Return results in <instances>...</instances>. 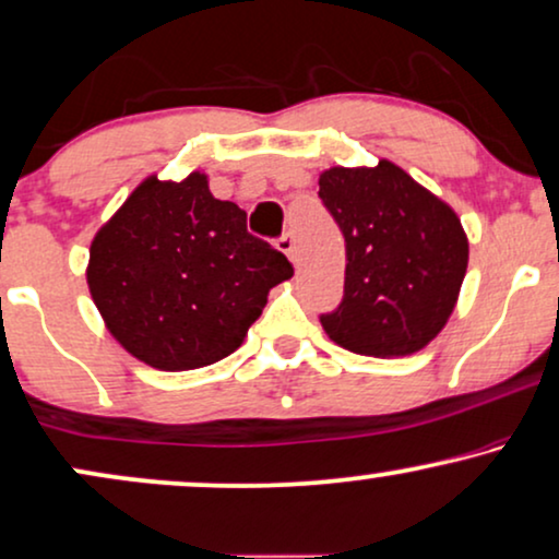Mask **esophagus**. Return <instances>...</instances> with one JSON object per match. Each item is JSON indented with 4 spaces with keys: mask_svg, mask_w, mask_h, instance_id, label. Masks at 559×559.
Here are the masks:
<instances>
[{
    "mask_svg": "<svg viewBox=\"0 0 559 559\" xmlns=\"http://www.w3.org/2000/svg\"><path fill=\"white\" fill-rule=\"evenodd\" d=\"M275 247H278V250L284 252V255H286L288 260H292V263H296V242H294V235H288V231H286V235L281 237L278 242H275Z\"/></svg>",
    "mask_w": 559,
    "mask_h": 559,
    "instance_id": "obj_1",
    "label": "esophagus"
}]
</instances>
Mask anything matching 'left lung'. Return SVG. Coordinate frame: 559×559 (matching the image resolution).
Listing matches in <instances>:
<instances>
[{
    "instance_id": "obj_1",
    "label": "left lung",
    "mask_w": 559,
    "mask_h": 559,
    "mask_svg": "<svg viewBox=\"0 0 559 559\" xmlns=\"http://www.w3.org/2000/svg\"><path fill=\"white\" fill-rule=\"evenodd\" d=\"M320 198L345 237L343 301L320 317L330 341L373 358L426 348L467 273L456 211L390 159L324 169Z\"/></svg>"
}]
</instances>
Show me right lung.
<instances>
[{
	"label": "right lung",
	"instance_id": "obj_1",
	"mask_svg": "<svg viewBox=\"0 0 559 559\" xmlns=\"http://www.w3.org/2000/svg\"><path fill=\"white\" fill-rule=\"evenodd\" d=\"M292 275L284 252L247 231L245 211L190 173L139 182L92 239L87 286L133 358L190 371L235 353L267 292Z\"/></svg>",
	"mask_w": 559,
	"mask_h": 559
}]
</instances>
